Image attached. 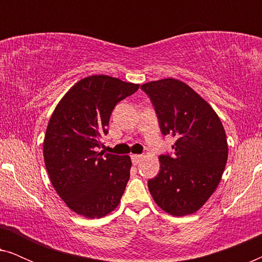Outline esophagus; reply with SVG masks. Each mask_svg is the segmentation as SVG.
Listing matches in <instances>:
<instances>
[{
    "instance_id": "esophagus-1",
    "label": "esophagus",
    "mask_w": 262,
    "mask_h": 262,
    "mask_svg": "<svg viewBox=\"0 0 262 262\" xmlns=\"http://www.w3.org/2000/svg\"><path fill=\"white\" fill-rule=\"evenodd\" d=\"M131 159H132V163L137 166V164H139V163L142 162L144 157H143V155H132Z\"/></svg>"
}]
</instances>
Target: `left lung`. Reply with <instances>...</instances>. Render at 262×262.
Instances as JSON below:
<instances>
[{
  "label": "left lung",
  "instance_id": "left-lung-1",
  "mask_svg": "<svg viewBox=\"0 0 262 262\" xmlns=\"http://www.w3.org/2000/svg\"><path fill=\"white\" fill-rule=\"evenodd\" d=\"M151 99L163 135L177 138L174 156H160V173L148 181L155 203L171 216L203 207L217 186L228 161L223 124L205 99L175 78L141 85Z\"/></svg>",
  "mask_w": 262,
  "mask_h": 262
}]
</instances>
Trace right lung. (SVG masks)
<instances>
[{
    "label": "right lung",
    "instance_id": "obj_1",
    "mask_svg": "<svg viewBox=\"0 0 262 262\" xmlns=\"http://www.w3.org/2000/svg\"><path fill=\"white\" fill-rule=\"evenodd\" d=\"M139 84L107 75L76 82L57 103L42 143L50 181L66 205L89 220L116 210L130 179L128 155L96 151L116 105Z\"/></svg>",
    "mask_w": 262,
    "mask_h": 262
}]
</instances>
